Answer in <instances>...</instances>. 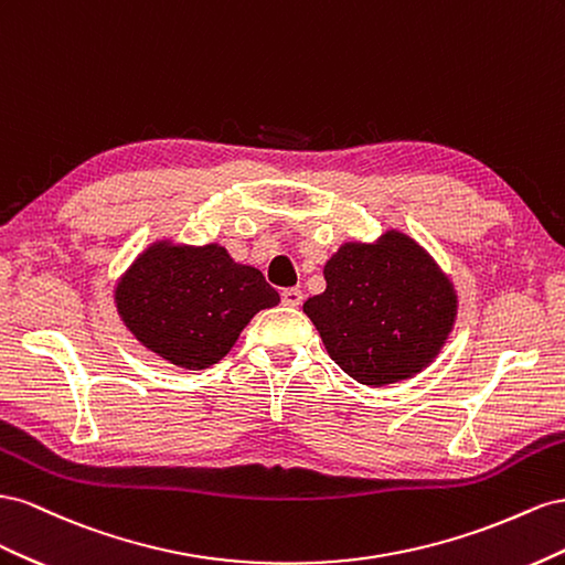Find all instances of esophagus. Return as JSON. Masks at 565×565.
<instances>
[{
	"instance_id": "obj_1",
	"label": "esophagus",
	"mask_w": 565,
	"mask_h": 565,
	"mask_svg": "<svg viewBox=\"0 0 565 565\" xmlns=\"http://www.w3.org/2000/svg\"><path fill=\"white\" fill-rule=\"evenodd\" d=\"M281 302L286 305V308H298V305L302 302V291L300 288H284Z\"/></svg>"
}]
</instances>
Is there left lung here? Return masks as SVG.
Listing matches in <instances>:
<instances>
[{
  "instance_id": "8db88e82",
  "label": "left lung",
  "mask_w": 565,
  "mask_h": 565,
  "mask_svg": "<svg viewBox=\"0 0 565 565\" xmlns=\"http://www.w3.org/2000/svg\"><path fill=\"white\" fill-rule=\"evenodd\" d=\"M327 291L305 300L329 358L364 385L416 376L457 319V291L438 263L397 230L348 241L324 265Z\"/></svg>"
}]
</instances>
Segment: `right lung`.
<instances>
[{
    "mask_svg": "<svg viewBox=\"0 0 565 565\" xmlns=\"http://www.w3.org/2000/svg\"><path fill=\"white\" fill-rule=\"evenodd\" d=\"M279 302L263 271L232 260L220 244L156 241L116 286V308L137 341L182 369L227 354L248 321Z\"/></svg>",
    "mask_w": 565,
    "mask_h": 565,
    "instance_id": "obj_1",
    "label": "right lung"
}]
</instances>
